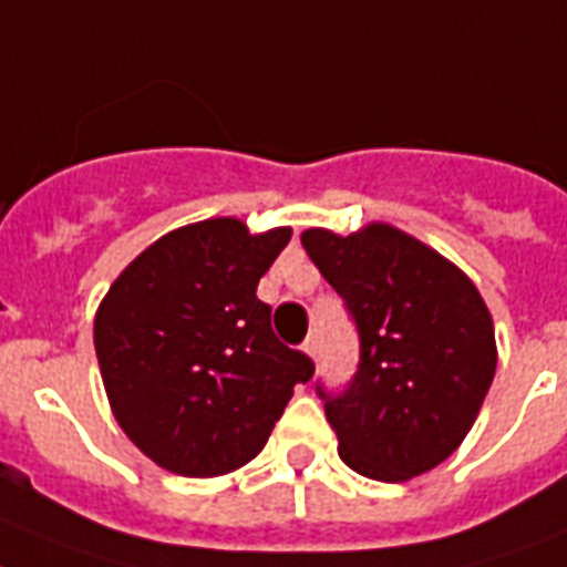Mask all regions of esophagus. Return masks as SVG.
Wrapping results in <instances>:
<instances>
[{
  "mask_svg": "<svg viewBox=\"0 0 567 567\" xmlns=\"http://www.w3.org/2000/svg\"><path fill=\"white\" fill-rule=\"evenodd\" d=\"M303 353H307V357H310L312 362H316V357H318V341H316V336H310V339L303 341Z\"/></svg>",
  "mask_w": 567,
  "mask_h": 567,
  "instance_id": "esophagus-1",
  "label": "esophagus"
}]
</instances>
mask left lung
Returning a JSON list of instances; mask_svg holds the SVG:
<instances>
[{"mask_svg": "<svg viewBox=\"0 0 567 567\" xmlns=\"http://www.w3.org/2000/svg\"><path fill=\"white\" fill-rule=\"evenodd\" d=\"M301 243L362 339L348 391H321L339 457L385 484L432 472L470 434L498 364L478 287L441 251L379 219L348 237L307 228Z\"/></svg>", "mask_w": 567, "mask_h": 567, "instance_id": "1", "label": "left lung"}]
</instances>
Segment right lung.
<instances>
[{"instance_id":"obj_1","label":"right lung","mask_w":567,"mask_h":567,"mask_svg":"<svg viewBox=\"0 0 567 567\" xmlns=\"http://www.w3.org/2000/svg\"><path fill=\"white\" fill-rule=\"evenodd\" d=\"M292 237L210 217L150 243L101 298L106 400L150 461L185 478L240 470L266 446L312 362L280 344L257 284Z\"/></svg>"}]
</instances>
